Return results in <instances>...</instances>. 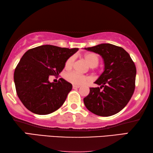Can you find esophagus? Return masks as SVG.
Listing matches in <instances>:
<instances>
[{
    "mask_svg": "<svg viewBox=\"0 0 153 153\" xmlns=\"http://www.w3.org/2000/svg\"><path fill=\"white\" fill-rule=\"evenodd\" d=\"M80 86H78V85H73V88L74 89H77V88H79Z\"/></svg>",
    "mask_w": 153,
    "mask_h": 153,
    "instance_id": "obj_1",
    "label": "esophagus"
}]
</instances>
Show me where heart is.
<instances>
[{"label":"heart","instance_id":"heart-1","mask_svg":"<svg viewBox=\"0 0 153 153\" xmlns=\"http://www.w3.org/2000/svg\"><path fill=\"white\" fill-rule=\"evenodd\" d=\"M84 58L87 63L91 67H95L99 62V56L95 53L90 52L84 55ZM74 63V58L69 57L65 64V68L66 69H70ZM65 78L67 81L69 82L74 85H82L89 82L90 77L83 75L77 74L76 72H69L65 74Z\"/></svg>","mask_w":153,"mask_h":153}]
</instances>
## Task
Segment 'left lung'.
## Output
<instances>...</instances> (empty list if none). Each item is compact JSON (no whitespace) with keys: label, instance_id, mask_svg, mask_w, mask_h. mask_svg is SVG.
<instances>
[{"label":"left lung","instance_id":"1","mask_svg":"<svg viewBox=\"0 0 153 153\" xmlns=\"http://www.w3.org/2000/svg\"><path fill=\"white\" fill-rule=\"evenodd\" d=\"M84 49L101 56L105 66L103 72L94 82L101 86L90 88L88 96L84 98V105L96 115L116 114L127 105L134 93L136 76L134 62L123 48L110 43Z\"/></svg>","mask_w":153,"mask_h":153}]
</instances>
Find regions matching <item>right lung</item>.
I'll list each match as a JSON object with an SVG mask.
<instances>
[{"label":"right lung","mask_w":153,"mask_h":153,"mask_svg":"<svg viewBox=\"0 0 153 153\" xmlns=\"http://www.w3.org/2000/svg\"><path fill=\"white\" fill-rule=\"evenodd\" d=\"M78 48L69 49L43 45L28 50L14 71L16 93L23 105L39 115L54 112L60 108L72 89V84L60 78L50 82V76H58L66 60Z\"/></svg>","instance_id":"obj_1"}]
</instances>
